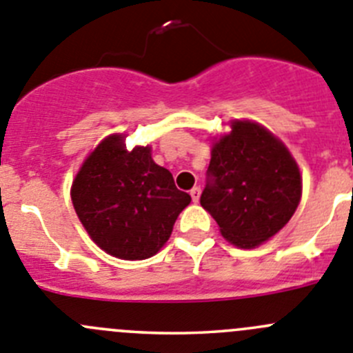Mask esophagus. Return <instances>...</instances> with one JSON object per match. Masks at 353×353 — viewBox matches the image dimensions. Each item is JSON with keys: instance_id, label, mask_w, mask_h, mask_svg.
<instances>
[{"instance_id": "obj_1", "label": "esophagus", "mask_w": 353, "mask_h": 353, "mask_svg": "<svg viewBox=\"0 0 353 353\" xmlns=\"http://www.w3.org/2000/svg\"><path fill=\"white\" fill-rule=\"evenodd\" d=\"M200 192H202V190H200L199 186L192 188V192H190V195H192V200H193V202H195V203L200 200Z\"/></svg>"}]
</instances>
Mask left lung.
Returning <instances> with one entry per match:
<instances>
[{
  "label": "left lung",
  "instance_id": "8db88e82",
  "mask_svg": "<svg viewBox=\"0 0 353 353\" xmlns=\"http://www.w3.org/2000/svg\"><path fill=\"white\" fill-rule=\"evenodd\" d=\"M230 127L212 144L200 203L228 242L252 249L281 232L296 212L301 174L284 143L263 125L235 120Z\"/></svg>",
  "mask_w": 353,
  "mask_h": 353
}]
</instances>
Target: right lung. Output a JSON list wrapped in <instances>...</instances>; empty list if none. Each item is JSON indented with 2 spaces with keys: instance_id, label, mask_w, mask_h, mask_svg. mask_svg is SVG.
I'll return each instance as SVG.
<instances>
[{
  "instance_id": "right-lung-1",
  "label": "right lung",
  "mask_w": 353,
  "mask_h": 353,
  "mask_svg": "<svg viewBox=\"0 0 353 353\" xmlns=\"http://www.w3.org/2000/svg\"><path fill=\"white\" fill-rule=\"evenodd\" d=\"M81 225L102 251L120 259H148L172 233L192 196L177 190L172 174L157 165L150 146L125 150V136L101 141L71 186Z\"/></svg>"
}]
</instances>
